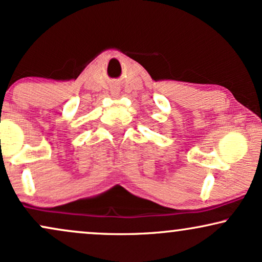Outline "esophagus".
Masks as SVG:
<instances>
[{"label": "esophagus", "instance_id": "1", "mask_svg": "<svg viewBox=\"0 0 262 262\" xmlns=\"http://www.w3.org/2000/svg\"><path fill=\"white\" fill-rule=\"evenodd\" d=\"M112 93H114V95H118V93H119V89H118V87H113V89H112Z\"/></svg>", "mask_w": 262, "mask_h": 262}]
</instances>
